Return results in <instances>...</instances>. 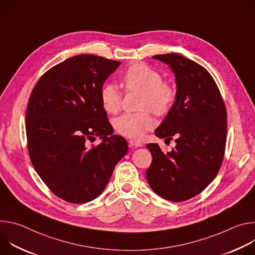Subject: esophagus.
<instances>
[{
    "mask_svg": "<svg viewBox=\"0 0 255 255\" xmlns=\"http://www.w3.org/2000/svg\"><path fill=\"white\" fill-rule=\"evenodd\" d=\"M129 145H130L131 147H141L142 146V142H140L138 140L131 139V140H129Z\"/></svg>",
    "mask_w": 255,
    "mask_h": 255,
    "instance_id": "esophagus-1",
    "label": "esophagus"
}]
</instances>
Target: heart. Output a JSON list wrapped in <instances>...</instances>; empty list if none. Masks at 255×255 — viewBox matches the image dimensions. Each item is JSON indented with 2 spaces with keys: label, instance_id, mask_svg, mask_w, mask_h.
Returning a JSON list of instances; mask_svg holds the SVG:
<instances>
[{
  "label": "heart",
  "instance_id": "1",
  "mask_svg": "<svg viewBox=\"0 0 255 255\" xmlns=\"http://www.w3.org/2000/svg\"><path fill=\"white\" fill-rule=\"evenodd\" d=\"M123 85L127 92L141 94L140 109H149L155 115L162 116L169 112L174 101V88L162 81L158 71L145 63L132 64L123 75ZM104 110L109 114H116L121 107L122 93L114 84H105L100 92ZM154 126V120L147 111L125 113L114 120L118 133L129 138H140Z\"/></svg>",
  "mask_w": 255,
  "mask_h": 255
}]
</instances>
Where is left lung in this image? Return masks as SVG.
<instances>
[{"label": "left lung", "instance_id": "8db88e82", "mask_svg": "<svg viewBox=\"0 0 255 255\" xmlns=\"http://www.w3.org/2000/svg\"><path fill=\"white\" fill-rule=\"evenodd\" d=\"M153 58L167 64L175 77V101L154 131L165 142L174 139L175 146L164 153L156 143L146 145L152 155L146 178L159 197L183 202L203 192L220 169L226 108L214 79L202 65L175 53Z\"/></svg>", "mask_w": 255, "mask_h": 255}]
</instances>
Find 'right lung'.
<instances>
[{"instance_id": "right-lung-1", "label": "right lung", "mask_w": 255, "mask_h": 255, "mask_svg": "<svg viewBox=\"0 0 255 255\" xmlns=\"http://www.w3.org/2000/svg\"><path fill=\"white\" fill-rule=\"evenodd\" d=\"M121 64L92 54L65 59L40 78L29 98L26 135L31 162L49 190L60 199L82 204L99 197L126 140L113 135L100 92ZM99 135L101 143L90 145Z\"/></svg>"}]
</instances>
